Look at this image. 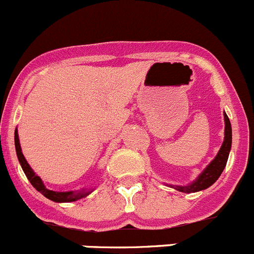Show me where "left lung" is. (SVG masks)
Wrapping results in <instances>:
<instances>
[{"label": "left lung", "instance_id": "1", "mask_svg": "<svg viewBox=\"0 0 254 254\" xmlns=\"http://www.w3.org/2000/svg\"><path fill=\"white\" fill-rule=\"evenodd\" d=\"M224 116V140L222 146H220L219 151L215 155L214 159L204 168L200 174L194 179L191 183L187 184V186H174V184H168V187L174 188L175 190L182 191V193H195V191L204 190V189L209 188L210 186L218 181V178L220 177L222 172L224 170L228 160L229 151L232 148V127L231 122H229L227 114H223Z\"/></svg>", "mask_w": 254, "mask_h": 254}]
</instances>
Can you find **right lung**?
<instances>
[{"label": "right lung", "mask_w": 254, "mask_h": 254, "mask_svg": "<svg viewBox=\"0 0 254 254\" xmlns=\"http://www.w3.org/2000/svg\"><path fill=\"white\" fill-rule=\"evenodd\" d=\"M15 148H16V154H17L18 162H20L21 168H22L23 173H25V175L27 177L28 182L32 184V187H34L37 191H40L42 195H45L47 199L52 200V202H56V203L76 202V200H79V199L87 196L92 190H94V189H87V188L77 189V190H68V191L50 190V189H47L46 187H45L41 178H40L39 175L32 170V168L30 167L27 160L25 159V156H23L22 154V149H21V145H20V139H18L17 129L15 130Z\"/></svg>", "instance_id": "1"}]
</instances>
